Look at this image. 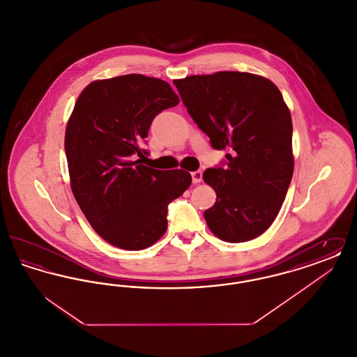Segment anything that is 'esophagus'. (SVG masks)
<instances>
[{
	"instance_id": "34e87169",
	"label": "esophagus",
	"mask_w": 357,
	"mask_h": 357,
	"mask_svg": "<svg viewBox=\"0 0 357 357\" xmlns=\"http://www.w3.org/2000/svg\"><path fill=\"white\" fill-rule=\"evenodd\" d=\"M191 176H192V182L194 183H201V181H202V171H194V172H191Z\"/></svg>"
}]
</instances>
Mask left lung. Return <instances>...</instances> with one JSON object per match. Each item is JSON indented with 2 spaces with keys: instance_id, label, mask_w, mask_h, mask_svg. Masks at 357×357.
<instances>
[{
  "instance_id": "1",
  "label": "left lung",
  "mask_w": 357,
  "mask_h": 357,
  "mask_svg": "<svg viewBox=\"0 0 357 357\" xmlns=\"http://www.w3.org/2000/svg\"><path fill=\"white\" fill-rule=\"evenodd\" d=\"M181 99L226 167L207 169L204 181L217 201L204 213L222 241L246 242L266 231L287 197L293 176L291 116L269 79L223 70L174 80Z\"/></svg>"
}]
</instances>
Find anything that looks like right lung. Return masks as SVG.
I'll return each mask as SVG.
<instances>
[{"mask_svg": "<svg viewBox=\"0 0 357 357\" xmlns=\"http://www.w3.org/2000/svg\"><path fill=\"white\" fill-rule=\"evenodd\" d=\"M179 102L170 84L131 73L86 85L66 130L70 188L92 229L108 243L142 250L167 230V206L191 185L185 170L140 159L153 118Z\"/></svg>", "mask_w": 357, "mask_h": 357, "instance_id": "add662e5", "label": "right lung"}]
</instances>
